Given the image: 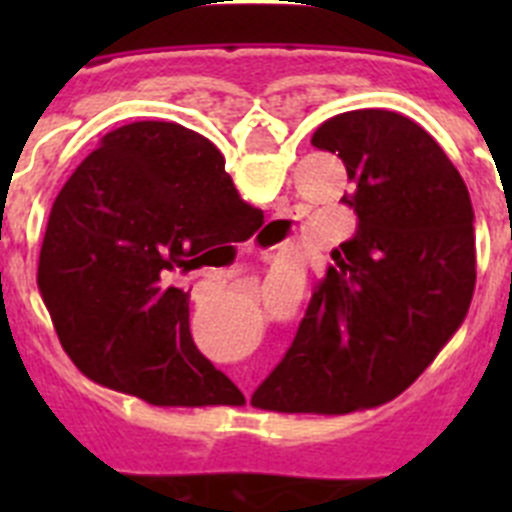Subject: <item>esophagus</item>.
Segmentation results:
<instances>
[{"label": "esophagus", "mask_w": 512, "mask_h": 512, "mask_svg": "<svg viewBox=\"0 0 512 512\" xmlns=\"http://www.w3.org/2000/svg\"><path fill=\"white\" fill-rule=\"evenodd\" d=\"M260 257H263V260H271L273 252H271V249H265V252H260Z\"/></svg>", "instance_id": "esophagus-1"}]
</instances>
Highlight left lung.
<instances>
[{
	"instance_id": "obj_1",
	"label": "left lung",
	"mask_w": 512,
	"mask_h": 512,
	"mask_svg": "<svg viewBox=\"0 0 512 512\" xmlns=\"http://www.w3.org/2000/svg\"><path fill=\"white\" fill-rule=\"evenodd\" d=\"M311 143L345 164L358 225L252 404L345 414L396 398L457 332L476 289V215L457 167L409 116L348 111Z\"/></svg>"
}]
</instances>
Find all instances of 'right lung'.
<instances>
[{
    "label": "right lung",
    "mask_w": 512,
    "mask_h": 512,
    "mask_svg": "<svg viewBox=\"0 0 512 512\" xmlns=\"http://www.w3.org/2000/svg\"><path fill=\"white\" fill-rule=\"evenodd\" d=\"M257 223L204 135L175 122L108 132L60 188L36 273L76 369L156 406L241 401L193 345L188 292L172 279Z\"/></svg>",
    "instance_id": "add662e5"
}]
</instances>
